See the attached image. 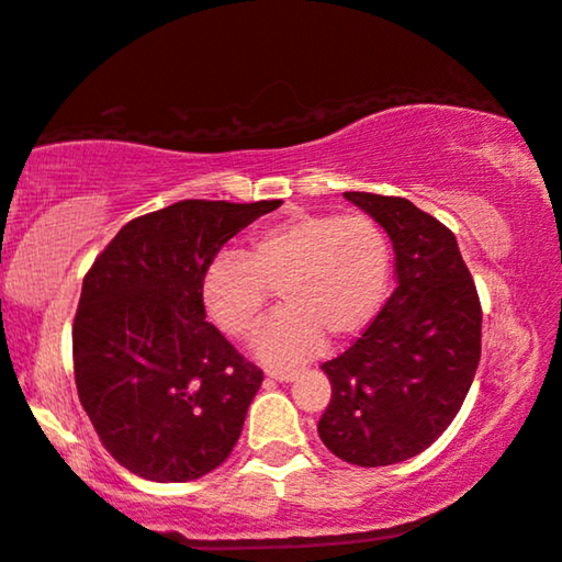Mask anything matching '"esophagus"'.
<instances>
[{"label":"esophagus","instance_id":"34e87169","mask_svg":"<svg viewBox=\"0 0 562 562\" xmlns=\"http://www.w3.org/2000/svg\"><path fill=\"white\" fill-rule=\"evenodd\" d=\"M267 375H270L272 380H278V382H290V380H295L297 378V370H267Z\"/></svg>","mask_w":562,"mask_h":562}]
</instances>
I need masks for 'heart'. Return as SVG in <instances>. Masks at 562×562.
I'll list each match as a JSON object with an SVG mask.
<instances>
[{"label": "heart", "mask_w": 562, "mask_h": 562, "mask_svg": "<svg viewBox=\"0 0 562 562\" xmlns=\"http://www.w3.org/2000/svg\"><path fill=\"white\" fill-rule=\"evenodd\" d=\"M393 243L372 215L292 212L249 237L243 257L220 255L202 274V305L222 333L249 340L272 290L282 313L257 340L270 364H290L329 342H350L385 305Z\"/></svg>", "instance_id": "heart-1"}]
</instances>
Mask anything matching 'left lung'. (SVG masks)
I'll return each mask as SVG.
<instances>
[{
  "mask_svg": "<svg viewBox=\"0 0 562 562\" xmlns=\"http://www.w3.org/2000/svg\"><path fill=\"white\" fill-rule=\"evenodd\" d=\"M387 229L397 288L342 355L323 362L333 397L317 432L360 468L395 465L448 430L473 385L483 310L458 239L405 198L345 192Z\"/></svg>",
  "mask_w": 562,
  "mask_h": 562,
  "instance_id": "1",
  "label": "left lung"
}]
</instances>
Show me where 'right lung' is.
<instances>
[{"instance_id":"1","label":"right lung","mask_w":562,"mask_h":562,"mask_svg":"<svg viewBox=\"0 0 562 562\" xmlns=\"http://www.w3.org/2000/svg\"><path fill=\"white\" fill-rule=\"evenodd\" d=\"M282 200H182L130 220L97 255L72 325L79 403L139 477L187 483L233 452L262 370L210 325L202 274Z\"/></svg>"}]
</instances>
